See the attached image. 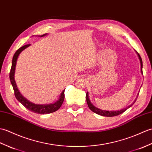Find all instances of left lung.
<instances>
[{
    "instance_id": "8db88e82",
    "label": "left lung",
    "mask_w": 152,
    "mask_h": 152,
    "mask_svg": "<svg viewBox=\"0 0 152 152\" xmlns=\"http://www.w3.org/2000/svg\"><path fill=\"white\" fill-rule=\"evenodd\" d=\"M135 52H136L137 55L138 57H139V60H140V72H141V73H142V75H143V73H142V58H141V57H140V56L139 55V54L136 51V50H135ZM138 96H139V94H137L136 99H134L133 103L132 104H130L129 106H128V107H126V108H124V109H122V110H113V111H110H110H109V110H102V109H98V108L96 107L92 103H91L90 100V98H89L88 92H86V102H87V104H88V106L89 109H90L91 110H92V112L95 113H96V114H99V115L103 116L112 117V116H118V115H119V114L123 113L125 112V111H126L127 109H129V107H131V106H132L133 104L134 103H135L136 100H137V97H138Z\"/></svg>"
}]
</instances>
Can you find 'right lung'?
<instances>
[{"label":"right lung","mask_w":152,"mask_h":152,"mask_svg":"<svg viewBox=\"0 0 152 152\" xmlns=\"http://www.w3.org/2000/svg\"><path fill=\"white\" fill-rule=\"evenodd\" d=\"M48 34H45L42 36H40L41 37L46 36ZM30 44L25 45L24 46L20 48L13 56L12 59V67L11 70H10V82H11L12 85L13 86V90H14V94L16 99H18L19 102L21 103L23 106L25 107V108L28 109L29 110L32 111L33 113H35L37 114H49L55 112L57 110L60 109V107L63 103L64 100V90L62 93L60 94L59 96V99L56 101V102L53 103H49V104H35L32 102H30L28 99H26L25 97L23 96L22 94L20 93L19 91V89L18 86H17L15 80V67H16V64H17V60L19 57V55H20L23 50L29 47Z\"/></svg>","instance_id":"obj_1"}]
</instances>
